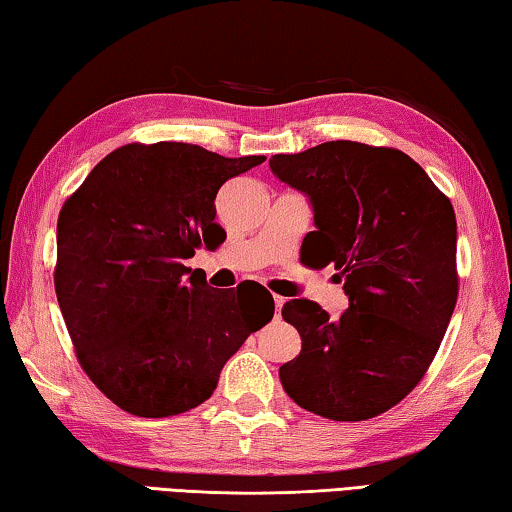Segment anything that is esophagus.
Segmentation results:
<instances>
[{
	"label": "esophagus",
	"mask_w": 512,
	"mask_h": 512,
	"mask_svg": "<svg viewBox=\"0 0 512 512\" xmlns=\"http://www.w3.org/2000/svg\"><path fill=\"white\" fill-rule=\"evenodd\" d=\"M273 302H275V318H280V314H282V305H284V298L282 296H273Z\"/></svg>",
	"instance_id": "esophagus-1"
}]
</instances>
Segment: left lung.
<instances>
[{
	"label": "left lung",
	"mask_w": 512,
	"mask_h": 512,
	"mask_svg": "<svg viewBox=\"0 0 512 512\" xmlns=\"http://www.w3.org/2000/svg\"><path fill=\"white\" fill-rule=\"evenodd\" d=\"M268 164L314 210L305 264H334L350 300L336 320L314 300L282 307L302 339L280 368L284 391L329 420L375 418L418 386L454 314V207L418 162L386 146L336 140Z\"/></svg>",
	"instance_id": "obj_1"
}]
</instances>
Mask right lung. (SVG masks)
I'll return each mask as SVG.
<instances>
[{
    "instance_id": "add662e5",
    "label": "right lung",
    "mask_w": 512,
    "mask_h": 512,
    "mask_svg": "<svg viewBox=\"0 0 512 512\" xmlns=\"http://www.w3.org/2000/svg\"><path fill=\"white\" fill-rule=\"evenodd\" d=\"M264 160L183 142L126 144L65 201L58 305L81 368L119 409L169 418L203 404L225 361L273 318L262 284L216 291L185 266L201 244L223 241L221 185Z\"/></svg>"
}]
</instances>
